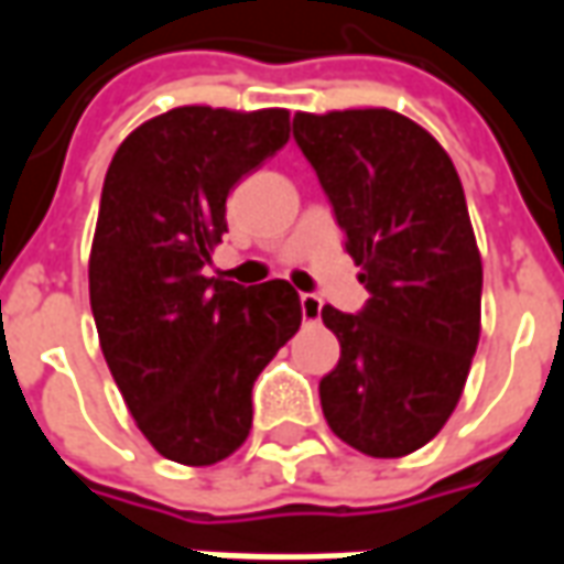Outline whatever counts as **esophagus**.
<instances>
[{"instance_id": "esophagus-1", "label": "esophagus", "mask_w": 564, "mask_h": 564, "mask_svg": "<svg viewBox=\"0 0 564 564\" xmlns=\"http://www.w3.org/2000/svg\"><path fill=\"white\" fill-rule=\"evenodd\" d=\"M299 305H302V319L305 323H317L319 319V311H323V302H319L314 293H302L299 299Z\"/></svg>"}]
</instances>
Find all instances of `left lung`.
I'll use <instances>...</instances> for the list:
<instances>
[{"label":"left lung","instance_id":"1","mask_svg":"<svg viewBox=\"0 0 564 564\" xmlns=\"http://www.w3.org/2000/svg\"><path fill=\"white\" fill-rule=\"evenodd\" d=\"M344 247L362 265L359 314L323 307L341 359L319 380L344 444L399 459L444 429L480 338L484 265L453 162L423 127L387 108L295 115Z\"/></svg>","mask_w":564,"mask_h":564}]
</instances>
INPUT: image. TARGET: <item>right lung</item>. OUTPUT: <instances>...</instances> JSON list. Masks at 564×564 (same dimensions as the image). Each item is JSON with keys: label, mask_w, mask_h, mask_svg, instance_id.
I'll return each instance as SVG.
<instances>
[{"label": "right lung", "mask_w": 564, "mask_h": 564, "mask_svg": "<svg viewBox=\"0 0 564 564\" xmlns=\"http://www.w3.org/2000/svg\"><path fill=\"white\" fill-rule=\"evenodd\" d=\"M290 139V111L184 105L141 123L108 165L90 307L129 414L165 459L214 465L245 444L253 383L302 323L286 281L205 278L226 196Z\"/></svg>", "instance_id": "right-lung-1"}]
</instances>
